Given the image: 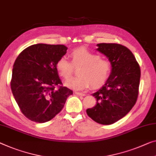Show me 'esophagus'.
I'll list each match as a JSON object with an SVG mask.
<instances>
[{
    "instance_id": "1",
    "label": "esophagus",
    "mask_w": 156,
    "mask_h": 156,
    "mask_svg": "<svg viewBox=\"0 0 156 156\" xmlns=\"http://www.w3.org/2000/svg\"><path fill=\"white\" fill-rule=\"evenodd\" d=\"M76 94L79 95V96H85V93L84 92H76Z\"/></svg>"
}]
</instances>
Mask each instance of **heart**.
Instances as JSON below:
<instances>
[{
  "instance_id": "b5f03b06",
  "label": "heart",
  "mask_w": 156,
  "mask_h": 156,
  "mask_svg": "<svg viewBox=\"0 0 156 156\" xmlns=\"http://www.w3.org/2000/svg\"><path fill=\"white\" fill-rule=\"evenodd\" d=\"M71 62L66 57H61L56 63V69L59 76L68 79L73 72V67H79L78 77L71 78L65 85L75 90H82L90 85L96 88L100 87L107 80L111 71V63L100 56L80 48L70 53Z\"/></svg>"
}]
</instances>
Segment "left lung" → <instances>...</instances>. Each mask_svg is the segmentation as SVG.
Wrapping results in <instances>:
<instances>
[{
    "label": "left lung",
    "mask_w": 156,
    "mask_h": 156,
    "mask_svg": "<svg viewBox=\"0 0 156 156\" xmlns=\"http://www.w3.org/2000/svg\"><path fill=\"white\" fill-rule=\"evenodd\" d=\"M99 52L111 62V72L102 87L92 94L94 107L86 110L95 122L111 125L126 115L135 104L139 94L141 71L134 55L120 44L99 43Z\"/></svg>",
    "instance_id": "8db88e82"
}]
</instances>
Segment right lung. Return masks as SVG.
Returning a JSON list of instances; mask_svg holds the SVG:
<instances>
[{
    "instance_id": "right-lung-1",
    "label": "right lung",
    "mask_w": 156,
    "mask_h": 156,
    "mask_svg": "<svg viewBox=\"0 0 156 156\" xmlns=\"http://www.w3.org/2000/svg\"><path fill=\"white\" fill-rule=\"evenodd\" d=\"M64 45L39 43L19 55L13 65L11 90L21 111L28 119L43 123L63 108L73 91L62 85L56 69L57 60L66 53ZM56 87H58L57 88Z\"/></svg>"
}]
</instances>
